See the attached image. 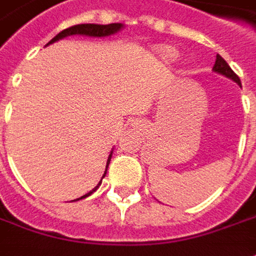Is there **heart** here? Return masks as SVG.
<instances>
[{"instance_id": "obj_1", "label": "heart", "mask_w": 256, "mask_h": 256, "mask_svg": "<svg viewBox=\"0 0 256 256\" xmlns=\"http://www.w3.org/2000/svg\"><path fill=\"white\" fill-rule=\"evenodd\" d=\"M158 53L166 60H172L175 57V50L172 48H168V46H162V48H158Z\"/></svg>"}]
</instances>
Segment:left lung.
Segmentation results:
<instances>
[{
    "instance_id": "1",
    "label": "left lung",
    "mask_w": 256,
    "mask_h": 256,
    "mask_svg": "<svg viewBox=\"0 0 256 256\" xmlns=\"http://www.w3.org/2000/svg\"><path fill=\"white\" fill-rule=\"evenodd\" d=\"M216 72H218V74H222V76H226L227 78H231L232 81H236L238 85H241V81H240V78L238 76L231 70V67L226 62L223 57L220 54H217L216 57V62H214V67H213Z\"/></svg>"
}]
</instances>
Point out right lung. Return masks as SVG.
<instances>
[{"instance_id":"add662e5","label":"right lung","mask_w":256,"mask_h":256,"mask_svg":"<svg viewBox=\"0 0 256 256\" xmlns=\"http://www.w3.org/2000/svg\"><path fill=\"white\" fill-rule=\"evenodd\" d=\"M122 24H109V25H95V24H81V25H74L71 26V28H67V29H64L62 32L58 33L57 36H54L52 40L48 42V44L50 43H54V42L60 40L62 38H66V36H71V34H85V36H94V38H102V36H109V34H114L116 33L118 30H120L122 29ZM110 158H112V152H110V156L108 158V162H106V170H108V165L110 162ZM106 170H105V174H104V176L106 175ZM102 176V179H104ZM102 179H100V182H102ZM100 182H99L96 186L92 189L90 194H84L82 198H80V199H84L86 196H90L92 194L96 189L99 188L100 185ZM77 199V200H80Z\"/></svg>"}]
</instances>
